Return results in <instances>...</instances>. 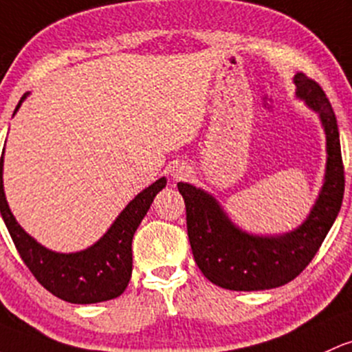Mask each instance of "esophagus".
I'll return each mask as SVG.
<instances>
[{
    "label": "esophagus",
    "mask_w": 352,
    "mask_h": 352,
    "mask_svg": "<svg viewBox=\"0 0 352 352\" xmlns=\"http://www.w3.org/2000/svg\"><path fill=\"white\" fill-rule=\"evenodd\" d=\"M172 175L173 179H182L184 175H187V168H185L184 165H177V167H173L172 170Z\"/></svg>",
    "instance_id": "obj_1"
}]
</instances>
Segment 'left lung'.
<instances>
[{
  "label": "left lung",
  "mask_w": 352,
  "mask_h": 352,
  "mask_svg": "<svg viewBox=\"0 0 352 352\" xmlns=\"http://www.w3.org/2000/svg\"><path fill=\"white\" fill-rule=\"evenodd\" d=\"M294 83L297 98L319 115L327 153L324 184L299 227L277 235L250 234L235 226L214 195L192 184H177L187 208L192 254L204 276L219 287L265 291L291 283L316 256L341 210L344 167L334 110L314 80L296 73Z\"/></svg>",
  "instance_id": "8db88e82"
}]
</instances>
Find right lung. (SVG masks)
<instances>
[{"label":"right lung","instance_id":"add662e5","mask_svg":"<svg viewBox=\"0 0 352 352\" xmlns=\"http://www.w3.org/2000/svg\"><path fill=\"white\" fill-rule=\"evenodd\" d=\"M28 94L19 100L16 110ZM13 113V115H14ZM5 155V152H3ZM3 155L0 162V212L8 232L26 267L46 291L72 304H95L123 294L132 277V241L152 206L153 199L167 185L162 177L144 188L123 208L110 229L94 245L78 252H55L46 249L23 229L14 219L3 187Z\"/></svg>","mask_w":352,"mask_h":352}]
</instances>
